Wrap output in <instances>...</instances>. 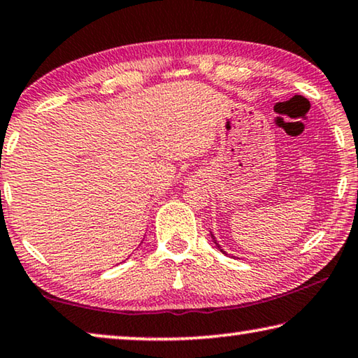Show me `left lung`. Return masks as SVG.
<instances>
[{"instance_id":"obj_1","label":"left lung","mask_w":358,"mask_h":358,"mask_svg":"<svg viewBox=\"0 0 358 358\" xmlns=\"http://www.w3.org/2000/svg\"><path fill=\"white\" fill-rule=\"evenodd\" d=\"M210 236H212V241H213V243H215V245H217V247L220 248V250H221V252H223V248H221V245H220V243L217 242V239H215V236L212 234V232H210ZM223 253H224V252H223Z\"/></svg>"}]
</instances>
